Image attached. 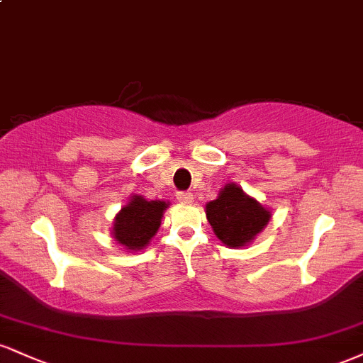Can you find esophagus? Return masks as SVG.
Returning <instances> with one entry per match:
<instances>
[{"label":"esophagus","mask_w":363,"mask_h":363,"mask_svg":"<svg viewBox=\"0 0 363 363\" xmlns=\"http://www.w3.org/2000/svg\"><path fill=\"white\" fill-rule=\"evenodd\" d=\"M176 196H177V201H181V203H193L194 201V194L189 193V191H179Z\"/></svg>","instance_id":"esophagus-1"}]
</instances>
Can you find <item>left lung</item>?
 Listing matches in <instances>:
<instances>
[{
  "label": "left lung",
  "instance_id": "obj_1",
  "mask_svg": "<svg viewBox=\"0 0 363 363\" xmlns=\"http://www.w3.org/2000/svg\"><path fill=\"white\" fill-rule=\"evenodd\" d=\"M269 211L235 184H227L206 205V218L225 245L242 247L269 222Z\"/></svg>",
  "mask_w": 363,
  "mask_h": 363
}]
</instances>
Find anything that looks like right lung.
Wrapping results in <instances>:
<instances>
[{"label": "right lung", "instance_id": "right-lung-1", "mask_svg": "<svg viewBox=\"0 0 363 363\" xmlns=\"http://www.w3.org/2000/svg\"><path fill=\"white\" fill-rule=\"evenodd\" d=\"M169 205L164 201H147L141 196H133L116 216L112 234L121 245L140 251L150 242L160 227V218Z\"/></svg>", "mask_w": 363, "mask_h": 363}]
</instances>
